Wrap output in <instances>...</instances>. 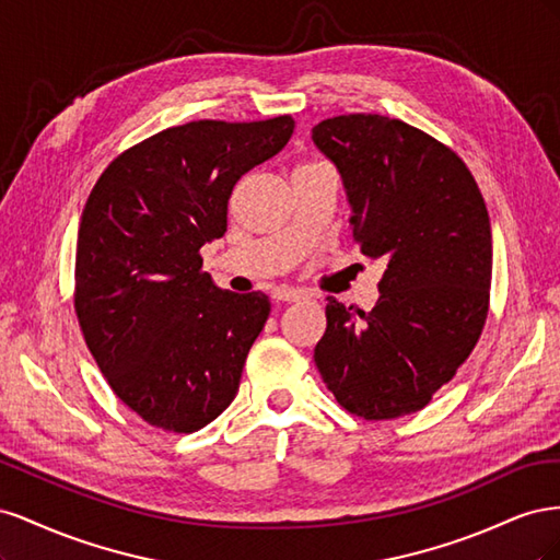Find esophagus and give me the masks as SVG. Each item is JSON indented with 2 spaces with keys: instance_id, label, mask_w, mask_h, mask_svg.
I'll return each instance as SVG.
<instances>
[{
  "instance_id": "34e87169",
  "label": "esophagus",
  "mask_w": 560,
  "mask_h": 560,
  "mask_svg": "<svg viewBox=\"0 0 560 560\" xmlns=\"http://www.w3.org/2000/svg\"><path fill=\"white\" fill-rule=\"evenodd\" d=\"M303 296H306V294H303L301 290H287V287H282V290L273 292V299L282 301V303H292V301H299Z\"/></svg>"
}]
</instances>
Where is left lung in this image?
<instances>
[{
    "mask_svg": "<svg viewBox=\"0 0 560 560\" xmlns=\"http://www.w3.org/2000/svg\"><path fill=\"white\" fill-rule=\"evenodd\" d=\"M313 142L343 177L354 243L387 261L369 313L327 296L317 371L352 416L416 413L455 376L486 325L493 276L486 200L451 147L399 118H325Z\"/></svg>",
    "mask_w": 560,
    "mask_h": 560,
    "instance_id": "left-lung-1",
    "label": "left lung"
}]
</instances>
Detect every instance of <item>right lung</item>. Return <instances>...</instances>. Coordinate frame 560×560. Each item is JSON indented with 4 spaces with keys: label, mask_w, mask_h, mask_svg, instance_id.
Masks as SVG:
<instances>
[{
    "label": "right lung",
    "mask_w": 560,
    "mask_h": 560,
    "mask_svg": "<svg viewBox=\"0 0 560 560\" xmlns=\"http://www.w3.org/2000/svg\"><path fill=\"white\" fill-rule=\"evenodd\" d=\"M292 132L290 114L173 126L121 151L93 186L74 311L114 395L149 425L196 432L238 393L270 301L214 287L200 247L226 233L233 186Z\"/></svg>",
    "instance_id": "obj_1"
}]
</instances>
